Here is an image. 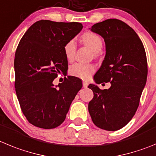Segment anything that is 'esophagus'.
Masks as SVG:
<instances>
[{
  "instance_id": "1",
  "label": "esophagus",
  "mask_w": 156,
  "mask_h": 156,
  "mask_svg": "<svg viewBox=\"0 0 156 156\" xmlns=\"http://www.w3.org/2000/svg\"><path fill=\"white\" fill-rule=\"evenodd\" d=\"M83 87L84 88H87L88 87V83L87 81H83Z\"/></svg>"
}]
</instances>
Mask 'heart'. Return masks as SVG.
<instances>
[{"label": "heart", "instance_id": "1", "mask_svg": "<svg viewBox=\"0 0 156 156\" xmlns=\"http://www.w3.org/2000/svg\"><path fill=\"white\" fill-rule=\"evenodd\" d=\"M82 42L87 45L95 54L101 52L103 47L102 38L98 34L87 31L82 35ZM64 54L68 61H73L76 52V43L75 39L69 40L64 45ZM96 70V67L91 63L76 62L69 68V73L80 79H88Z\"/></svg>", "mask_w": 156, "mask_h": 156}]
</instances>
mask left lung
I'll return each mask as SVG.
<instances>
[{"label": "left lung", "instance_id": "obj_1", "mask_svg": "<svg viewBox=\"0 0 156 156\" xmlns=\"http://www.w3.org/2000/svg\"><path fill=\"white\" fill-rule=\"evenodd\" d=\"M90 30L101 35L106 45L105 58L94 79L111 86L108 90L88 86L94 92L88 110L96 126L117 131L131 121L139 105L148 74L145 48L136 32L121 20L107 19Z\"/></svg>", "mask_w": 156, "mask_h": 156}]
</instances>
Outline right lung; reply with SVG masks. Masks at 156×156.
Here are the masks:
<instances>
[{"label":"right lung","mask_w":156,"mask_h":156,"mask_svg":"<svg viewBox=\"0 0 156 156\" xmlns=\"http://www.w3.org/2000/svg\"><path fill=\"white\" fill-rule=\"evenodd\" d=\"M82 28L81 23L41 20L20 40L14 63L15 87L21 111L34 126H59L82 88L81 80L70 76L58 86L53 84L58 74L68 69L64 45Z\"/></svg>","instance_id":"1"}]
</instances>
